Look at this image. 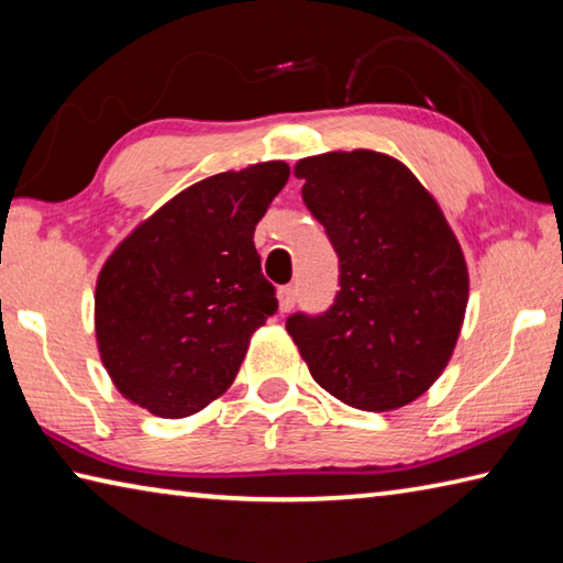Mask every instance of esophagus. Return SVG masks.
<instances>
[{"label": "esophagus", "mask_w": 563, "mask_h": 563, "mask_svg": "<svg viewBox=\"0 0 563 563\" xmlns=\"http://www.w3.org/2000/svg\"><path fill=\"white\" fill-rule=\"evenodd\" d=\"M278 298H280V310L288 312L295 308V302H298V288H295V285H285V288H280Z\"/></svg>", "instance_id": "obj_1"}]
</instances>
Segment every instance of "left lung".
<instances>
[{
    "instance_id": "left-lung-1",
    "label": "left lung",
    "mask_w": 563,
    "mask_h": 563,
    "mask_svg": "<svg viewBox=\"0 0 563 563\" xmlns=\"http://www.w3.org/2000/svg\"><path fill=\"white\" fill-rule=\"evenodd\" d=\"M302 203L340 275L325 312L285 320L316 383L367 412L412 402L442 375L470 295L462 247L412 170L375 151L302 158Z\"/></svg>"
}]
</instances>
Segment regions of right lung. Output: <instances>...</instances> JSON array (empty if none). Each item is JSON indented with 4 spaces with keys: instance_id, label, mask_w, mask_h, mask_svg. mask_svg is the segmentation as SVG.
Listing matches in <instances>:
<instances>
[{
    "instance_id": "add662e5",
    "label": "right lung",
    "mask_w": 563,
    "mask_h": 563,
    "mask_svg": "<svg viewBox=\"0 0 563 563\" xmlns=\"http://www.w3.org/2000/svg\"><path fill=\"white\" fill-rule=\"evenodd\" d=\"M283 161L186 188L123 241L97 283V340L123 397L188 417L221 397L278 312L253 233L288 184Z\"/></svg>"
}]
</instances>
